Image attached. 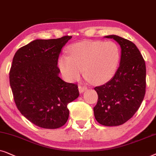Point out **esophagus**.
Returning a JSON list of instances; mask_svg holds the SVG:
<instances>
[{
	"instance_id": "1",
	"label": "esophagus",
	"mask_w": 156,
	"mask_h": 156,
	"mask_svg": "<svg viewBox=\"0 0 156 156\" xmlns=\"http://www.w3.org/2000/svg\"><path fill=\"white\" fill-rule=\"evenodd\" d=\"M78 90H79L80 93H83L85 90H87V87L83 86H78Z\"/></svg>"
}]
</instances>
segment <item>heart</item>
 Returning <instances> with one entry per match:
<instances>
[{
    "label": "heart",
    "instance_id": "1",
    "mask_svg": "<svg viewBox=\"0 0 156 156\" xmlns=\"http://www.w3.org/2000/svg\"><path fill=\"white\" fill-rule=\"evenodd\" d=\"M70 56L61 55L60 70L66 79L75 81L83 73L95 84L111 80L117 72L120 61V48L114 41H83L67 48Z\"/></svg>",
    "mask_w": 156,
    "mask_h": 156
}]
</instances>
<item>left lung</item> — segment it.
<instances>
[{"mask_svg": "<svg viewBox=\"0 0 156 156\" xmlns=\"http://www.w3.org/2000/svg\"><path fill=\"white\" fill-rule=\"evenodd\" d=\"M105 37L119 43L121 58L113 78L94 88L98 99L93 111L100 124L117 126L130 119L143 102L146 87V63L131 41L115 35Z\"/></svg>", "mask_w": 156, "mask_h": 156, "instance_id": "1", "label": "left lung"}]
</instances>
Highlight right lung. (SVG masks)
<instances>
[{"label":"right lung","mask_w":156,"mask_h":156,"mask_svg":"<svg viewBox=\"0 0 156 156\" xmlns=\"http://www.w3.org/2000/svg\"><path fill=\"white\" fill-rule=\"evenodd\" d=\"M72 38L35 40L19 48L10 70V85L18 109L31 123L55 129L65 125L67 105L79 95L78 85L63 81L57 66L62 48Z\"/></svg>","instance_id":"1"}]
</instances>
